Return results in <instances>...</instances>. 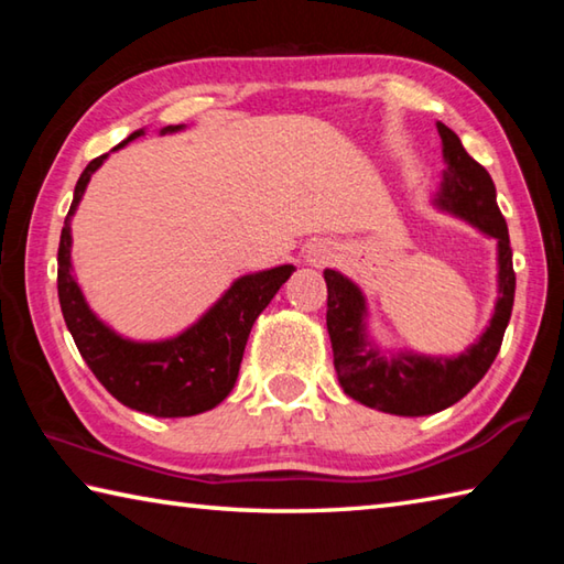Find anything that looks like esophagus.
Segmentation results:
<instances>
[{
	"label": "esophagus",
	"instance_id": "obj_1",
	"mask_svg": "<svg viewBox=\"0 0 564 564\" xmlns=\"http://www.w3.org/2000/svg\"><path fill=\"white\" fill-rule=\"evenodd\" d=\"M305 259H308L311 263H323V261H328L330 259V251L326 246H321V243H316V246H311V251H308V256H305Z\"/></svg>",
	"mask_w": 564,
	"mask_h": 564
}]
</instances>
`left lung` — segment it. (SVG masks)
<instances>
[{
    "label": "left lung",
    "instance_id": "8db88e82",
    "mask_svg": "<svg viewBox=\"0 0 564 564\" xmlns=\"http://www.w3.org/2000/svg\"><path fill=\"white\" fill-rule=\"evenodd\" d=\"M437 133L445 171L433 194V206L498 243V301L480 338L457 356L380 348L370 336L368 301L360 285L340 271H323L328 285L326 326L343 393L368 408L405 417L441 413L480 383L502 346L514 303L510 234L495 202L492 178L463 149L455 131L437 121Z\"/></svg>",
    "mask_w": 564,
    "mask_h": 564
}]
</instances>
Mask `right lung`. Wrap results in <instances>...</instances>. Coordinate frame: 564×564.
<instances>
[{"label": "right lung", "instance_id": "obj_1", "mask_svg": "<svg viewBox=\"0 0 564 564\" xmlns=\"http://www.w3.org/2000/svg\"><path fill=\"white\" fill-rule=\"evenodd\" d=\"M186 123L159 129L164 133L184 131ZM147 129L133 131L111 151L144 137ZM109 154L89 161L74 186V202L64 218L59 256H56V289L62 313L72 338L87 360L91 373L109 393L131 410L154 417H188L224 403L231 393L241 368L248 333L281 285L291 279L295 265L238 275L212 308L176 336L161 340H133L113 330L91 311L72 263V216L87 191L89 181Z\"/></svg>", "mask_w": 564, "mask_h": 564}]
</instances>
